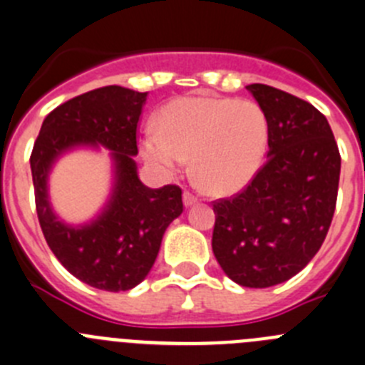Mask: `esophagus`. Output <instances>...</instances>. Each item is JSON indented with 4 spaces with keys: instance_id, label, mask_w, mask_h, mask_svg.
<instances>
[{
    "instance_id": "obj_1",
    "label": "esophagus",
    "mask_w": 365,
    "mask_h": 365,
    "mask_svg": "<svg viewBox=\"0 0 365 365\" xmlns=\"http://www.w3.org/2000/svg\"><path fill=\"white\" fill-rule=\"evenodd\" d=\"M194 203H197V197L194 196V194H190L189 190H185V192H183V205H185V207H192Z\"/></svg>"
}]
</instances>
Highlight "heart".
I'll use <instances>...</instances> for the list:
<instances>
[{"instance_id":"obj_1","label":"heart","mask_w":365,"mask_h":365,"mask_svg":"<svg viewBox=\"0 0 365 365\" xmlns=\"http://www.w3.org/2000/svg\"><path fill=\"white\" fill-rule=\"evenodd\" d=\"M269 140L267 115L250 100L175 98L158 110L155 132L140 143L143 157L173 173L190 155L192 176L212 196L242 190L257 176Z\"/></svg>"}]
</instances>
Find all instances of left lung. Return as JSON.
<instances>
[{"instance_id":"obj_1","label":"left lung","mask_w":365,"mask_h":365,"mask_svg":"<svg viewBox=\"0 0 365 365\" xmlns=\"http://www.w3.org/2000/svg\"><path fill=\"white\" fill-rule=\"evenodd\" d=\"M246 88L267 115V162L242 192L214 201L212 251L230 280L265 289L298 274L324 242L341 155L316 107L264 83Z\"/></svg>"}]
</instances>
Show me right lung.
<instances>
[{
	"label": "right lung",
	"mask_w": 365,
	"mask_h": 365,
	"mask_svg": "<svg viewBox=\"0 0 365 365\" xmlns=\"http://www.w3.org/2000/svg\"><path fill=\"white\" fill-rule=\"evenodd\" d=\"M148 93L108 85L66 101L46 115L30 157L35 207L53 255L94 289L130 291L151 271L165 228L183 212L182 189H150L137 175V123ZM111 151L113 190L94 220L67 225L48 203L54 162L78 147Z\"/></svg>",
	"instance_id": "right-lung-1"
}]
</instances>
